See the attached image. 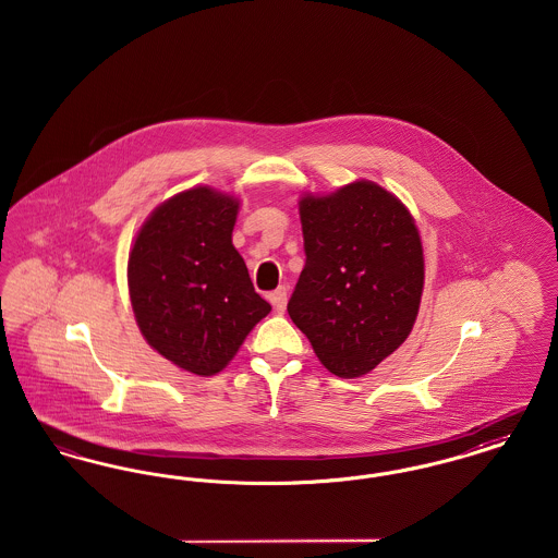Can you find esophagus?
<instances>
[{"label":"esophagus","mask_w":558,"mask_h":558,"mask_svg":"<svg viewBox=\"0 0 558 558\" xmlns=\"http://www.w3.org/2000/svg\"><path fill=\"white\" fill-rule=\"evenodd\" d=\"M287 287H278L276 291L269 294V301H271V305H274V310L278 312V314H284V310H287Z\"/></svg>","instance_id":"obj_1"}]
</instances>
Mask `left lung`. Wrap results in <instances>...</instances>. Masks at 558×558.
I'll return each instance as SVG.
<instances>
[{
  "label": "left lung",
  "instance_id": "left-lung-1",
  "mask_svg": "<svg viewBox=\"0 0 558 558\" xmlns=\"http://www.w3.org/2000/svg\"><path fill=\"white\" fill-rule=\"evenodd\" d=\"M305 267L289 316L341 378L374 371L418 316L423 244L403 203L374 182L299 201Z\"/></svg>",
  "mask_w": 558,
  "mask_h": 558
}]
</instances>
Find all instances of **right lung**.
I'll list each match as a JSON object with an SVG mask.
<instances>
[{"label":"right lung","mask_w":558,"mask_h":558,"mask_svg":"<svg viewBox=\"0 0 558 558\" xmlns=\"http://www.w3.org/2000/svg\"><path fill=\"white\" fill-rule=\"evenodd\" d=\"M239 201L209 186L165 201L137 232L128 264L135 322L162 357L211 376L271 312L232 244Z\"/></svg>","instance_id":"right-lung-1"}]
</instances>
